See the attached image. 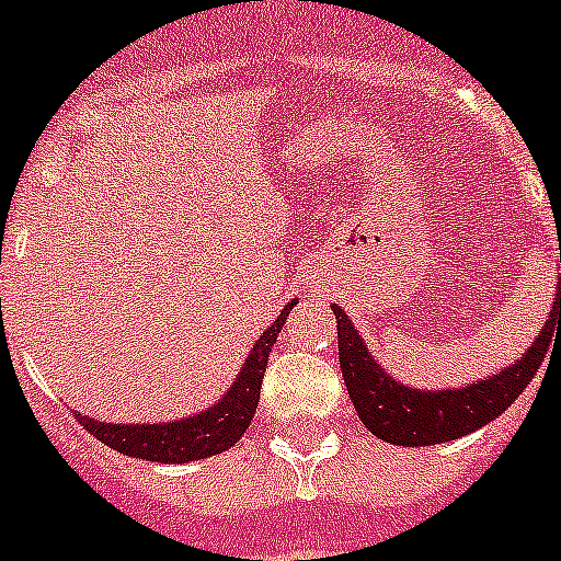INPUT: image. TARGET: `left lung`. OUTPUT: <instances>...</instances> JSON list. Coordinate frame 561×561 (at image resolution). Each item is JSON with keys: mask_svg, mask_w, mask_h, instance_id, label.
Returning a JSON list of instances; mask_svg holds the SVG:
<instances>
[{"mask_svg": "<svg viewBox=\"0 0 561 561\" xmlns=\"http://www.w3.org/2000/svg\"><path fill=\"white\" fill-rule=\"evenodd\" d=\"M334 318H337L340 370L365 428L390 446H437L495 421L501 412L515 404L517 396L537 376L553 332H561V276L551 316L531 348L510 368L451 390H421L396 381L370 357L359 332L340 307H334Z\"/></svg>", "mask_w": 561, "mask_h": 561, "instance_id": "left-lung-1", "label": "left lung"}]
</instances>
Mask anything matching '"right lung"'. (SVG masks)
<instances>
[{
  "label": "right lung",
  "mask_w": 561,
  "mask_h": 561,
  "mask_svg": "<svg viewBox=\"0 0 561 561\" xmlns=\"http://www.w3.org/2000/svg\"><path fill=\"white\" fill-rule=\"evenodd\" d=\"M293 305H298L296 298L287 301L279 318L260 334V340L254 343L249 357H245L243 368H240L238 379L232 381L227 396L218 404L198 412V415L171 423H129V426H124V423H104L88 415H77V421L93 437L102 439L104 446L115 448L118 454H127V457L149 459V462L182 465L229 451L243 437L251 417H254L268 354L274 348L276 337H279L282 327H285L287 316H290Z\"/></svg>",
  "instance_id": "right-lung-1"
}]
</instances>
